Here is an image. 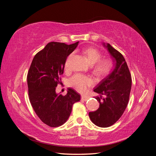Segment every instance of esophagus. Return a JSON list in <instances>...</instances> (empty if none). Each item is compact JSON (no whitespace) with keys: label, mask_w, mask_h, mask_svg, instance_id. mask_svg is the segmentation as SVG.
I'll return each mask as SVG.
<instances>
[{"label":"esophagus","mask_w":156,"mask_h":156,"mask_svg":"<svg viewBox=\"0 0 156 156\" xmlns=\"http://www.w3.org/2000/svg\"><path fill=\"white\" fill-rule=\"evenodd\" d=\"M81 100L84 101H87L88 100V98L87 96H81Z\"/></svg>","instance_id":"esophagus-1"}]
</instances>
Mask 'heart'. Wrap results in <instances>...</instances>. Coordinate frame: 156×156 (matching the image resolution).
<instances>
[{
    "label": "heart",
    "mask_w": 156,
    "mask_h": 156,
    "mask_svg": "<svg viewBox=\"0 0 156 156\" xmlns=\"http://www.w3.org/2000/svg\"><path fill=\"white\" fill-rule=\"evenodd\" d=\"M84 54L87 56L88 60L91 64L94 66V72L98 76H103L107 75L112 68V64L108 60H101V55L100 52L95 48H89L84 51ZM73 56V53L70 54L66 61L64 68L66 70L69 69L70 61ZM93 83L91 77L82 74H75L69 79L70 85L81 92L87 90L88 87Z\"/></svg>",
    "instance_id": "1"
}]
</instances>
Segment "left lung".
Listing matches in <instances>:
<instances>
[{
    "label": "left lung",
    "instance_id": "8db88e82",
    "mask_svg": "<svg viewBox=\"0 0 156 156\" xmlns=\"http://www.w3.org/2000/svg\"><path fill=\"white\" fill-rule=\"evenodd\" d=\"M109 53L113 62L112 72L103 79L94 91L100 107L89 112V117L98 127H107L119 120L127 105L131 88V77L126 60L109 44L102 43Z\"/></svg>",
    "mask_w": 156,
    "mask_h": 156
}]
</instances>
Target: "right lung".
I'll return each instance as SVG.
<instances>
[{"mask_svg": "<svg viewBox=\"0 0 156 156\" xmlns=\"http://www.w3.org/2000/svg\"><path fill=\"white\" fill-rule=\"evenodd\" d=\"M79 41L66 45L50 42L33 58L27 75L29 100L36 114L50 127H58L67 121L75 102L81 96L73 88L66 95L56 93L66 60L77 48Z\"/></svg>", "mask_w": 156, "mask_h": 156, "instance_id": "add662e5", "label": "right lung"}]
</instances>
